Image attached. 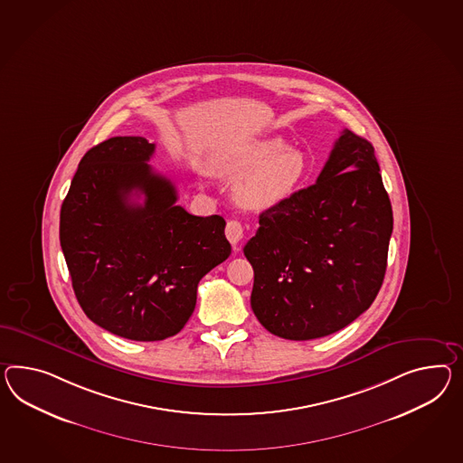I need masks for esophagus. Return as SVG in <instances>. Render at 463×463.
Masks as SVG:
<instances>
[{
  "mask_svg": "<svg viewBox=\"0 0 463 463\" xmlns=\"http://www.w3.org/2000/svg\"><path fill=\"white\" fill-rule=\"evenodd\" d=\"M226 238L230 240V243L233 245V247H237L238 241L243 238V226L237 220H230L228 223H226Z\"/></svg>",
  "mask_w": 463,
  "mask_h": 463,
  "instance_id": "obj_1",
  "label": "esophagus"
}]
</instances>
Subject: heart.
I'll return each mask as SVG.
<instances>
[{"label":"heart","mask_w":463,"mask_h":463,"mask_svg":"<svg viewBox=\"0 0 463 463\" xmlns=\"http://www.w3.org/2000/svg\"><path fill=\"white\" fill-rule=\"evenodd\" d=\"M216 165L226 176L238 178L235 198L250 210L282 204L304 186L308 176L306 155L287 147L279 137L245 144L222 156Z\"/></svg>","instance_id":"heart-1"}]
</instances>
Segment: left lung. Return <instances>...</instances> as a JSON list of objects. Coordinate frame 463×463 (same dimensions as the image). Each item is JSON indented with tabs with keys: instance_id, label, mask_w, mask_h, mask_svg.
Segmentation results:
<instances>
[{
	"instance_id": "1",
	"label": "left lung",
	"mask_w": 463,
	"mask_h": 463,
	"mask_svg": "<svg viewBox=\"0 0 463 463\" xmlns=\"http://www.w3.org/2000/svg\"><path fill=\"white\" fill-rule=\"evenodd\" d=\"M243 253L250 304L279 337L341 331L380 292L392 232L390 196L373 144L344 129L316 184L265 210Z\"/></svg>"
}]
</instances>
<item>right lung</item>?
I'll return each instance as SVG.
<instances>
[{
    "label": "right lung",
    "mask_w": 463,
    "mask_h": 463,
    "mask_svg": "<svg viewBox=\"0 0 463 463\" xmlns=\"http://www.w3.org/2000/svg\"><path fill=\"white\" fill-rule=\"evenodd\" d=\"M155 149L139 136L97 144L60 210V245L85 316L141 343L178 334L200 280L232 253L223 216L176 204L171 179L147 165Z\"/></svg>",
    "instance_id": "obj_1"
}]
</instances>
